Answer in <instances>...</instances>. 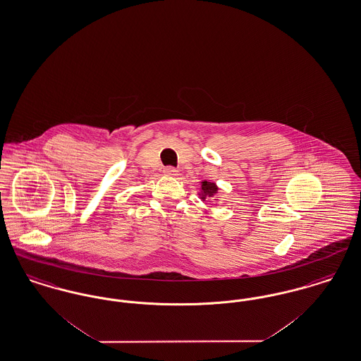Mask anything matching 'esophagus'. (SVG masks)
Returning a JSON list of instances; mask_svg holds the SVG:
<instances>
[{
  "mask_svg": "<svg viewBox=\"0 0 361 361\" xmlns=\"http://www.w3.org/2000/svg\"><path fill=\"white\" fill-rule=\"evenodd\" d=\"M164 173H165L166 176L174 177V176H177V174H178V171H177L176 168H173V166H166V168L164 169Z\"/></svg>",
  "mask_w": 361,
  "mask_h": 361,
  "instance_id": "obj_1",
  "label": "esophagus"
}]
</instances>
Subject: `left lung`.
<instances>
[{"mask_svg": "<svg viewBox=\"0 0 361 361\" xmlns=\"http://www.w3.org/2000/svg\"><path fill=\"white\" fill-rule=\"evenodd\" d=\"M218 192V187L214 183H208L203 181L202 183V192L200 196L203 200H206L207 197H214V195Z\"/></svg>", "mask_w": 361, "mask_h": 361, "instance_id": "left-lung-1", "label": "left lung"}]
</instances>
